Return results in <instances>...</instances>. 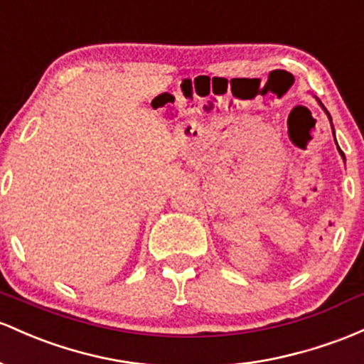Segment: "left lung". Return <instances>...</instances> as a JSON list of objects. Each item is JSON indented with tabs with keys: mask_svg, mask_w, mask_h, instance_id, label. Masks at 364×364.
<instances>
[{
	"mask_svg": "<svg viewBox=\"0 0 364 364\" xmlns=\"http://www.w3.org/2000/svg\"><path fill=\"white\" fill-rule=\"evenodd\" d=\"M321 107H323V105H321ZM323 109H325V107H323ZM325 112H326V109H325ZM326 115H328V117H330V114H328V112H326ZM330 122H331V117H330ZM331 127H333V126H331ZM333 136H335V133H333ZM337 149H338V146H337ZM338 151H341L342 159H344V161H346V157H344V151H342L341 149H338Z\"/></svg>",
	"mask_w": 364,
	"mask_h": 364,
	"instance_id": "obj_1",
	"label": "left lung"
}]
</instances>
